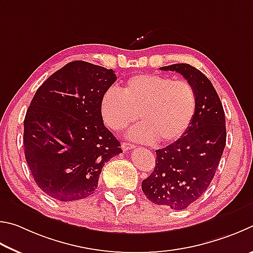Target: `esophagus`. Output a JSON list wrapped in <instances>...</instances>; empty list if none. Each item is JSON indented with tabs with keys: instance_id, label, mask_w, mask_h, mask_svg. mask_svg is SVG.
<instances>
[{
	"instance_id": "esophagus-1",
	"label": "esophagus",
	"mask_w": 253,
	"mask_h": 253,
	"mask_svg": "<svg viewBox=\"0 0 253 253\" xmlns=\"http://www.w3.org/2000/svg\"><path fill=\"white\" fill-rule=\"evenodd\" d=\"M134 147H135L134 144H132V143H127V142H122V144H121V148H122L123 151H129V150L133 149Z\"/></svg>"
}]
</instances>
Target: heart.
I'll return each instance as SVG.
<instances>
[{
    "instance_id": "heart-1",
    "label": "heart",
    "mask_w": 253,
    "mask_h": 253,
    "mask_svg": "<svg viewBox=\"0 0 253 253\" xmlns=\"http://www.w3.org/2000/svg\"><path fill=\"white\" fill-rule=\"evenodd\" d=\"M197 112V95L185 80L157 74L127 79L121 90L111 87L100 101L102 121L109 129L121 131L139 118L142 123L129 135L141 142L171 143L185 134Z\"/></svg>"
}]
</instances>
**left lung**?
Wrapping results in <instances>:
<instances>
[{"label":"left lung","mask_w":253,"mask_h":253,"mask_svg":"<svg viewBox=\"0 0 253 253\" xmlns=\"http://www.w3.org/2000/svg\"><path fill=\"white\" fill-rule=\"evenodd\" d=\"M160 70L188 80L197 95V112L183 136L157 150L156 167L142 181V191L156 205L183 210L205 193L215 174L227 141L224 111L210 80L194 66L176 63Z\"/></svg>","instance_id":"left-lung-1"}]
</instances>
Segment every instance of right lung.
I'll use <instances>...</instances> for the list:
<instances>
[{
    "label": "right lung",
    "mask_w": 253,
    "mask_h": 253,
    "mask_svg": "<svg viewBox=\"0 0 253 253\" xmlns=\"http://www.w3.org/2000/svg\"><path fill=\"white\" fill-rule=\"evenodd\" d=\"M115 80L112 69L74 61L35 92L24 119V154L38 187L51 198L91 196L104 163L122 152L100 114L101 97Z\"/></svg>",
    "instance_id": "add662e5"
}]
</instances>
